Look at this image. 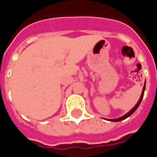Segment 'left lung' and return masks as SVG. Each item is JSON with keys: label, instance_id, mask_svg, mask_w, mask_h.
Listing matches in <instances>:
<instances>
[{"label": "left lung", "instance_id": "1", "mask_svg": "<svg viewBox=\"0 0 157 157\" xmlns=\"http://www.w3.org/2000/svg\"><path fill=\"white\" fill-rule=\"evenodd\" d=\"M145 84H144V86H143V90H142V93H141V96H140V99H139L138 102L135 104V106L133 108V109L129 111L128 113H127L126 114H124V116H122V117H120V118H114V119H108V120H109V121H113V122H118V121H122V120H124V119H125V118H127L128 117H129V116L131 115V114H133L134 113H135V111L136 110V109H138V107L140 106V102H141L142 99H143V97H144V92H145Z\"/></svg>", "mask_w": 157, "mask_h": 157}]
</instances>
